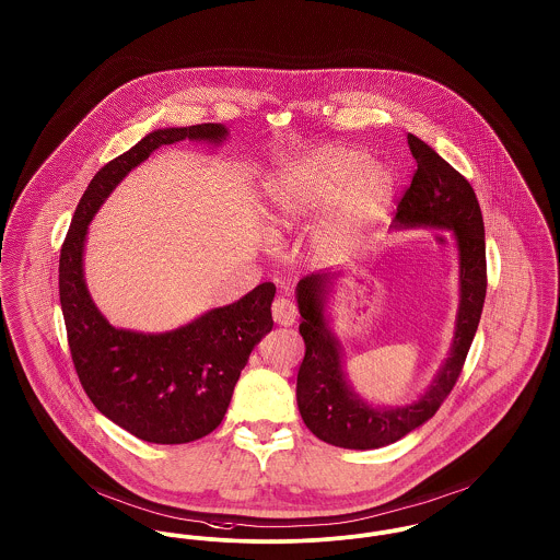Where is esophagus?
Instances as JSON below:
<instances>
[{"mask_svg":"<svg viewBox=\"0 0 560 560\" xmlns=\"http://www.w3.org/2000/svg\"><path fill=\"white\" fill-rule=\"evenodd\" d=\"M271 316L278 325L282 327H291L298 320V307L293 301L289 299L278 298L271 303Z\"/></svg>","mask_w":560,"mask_h":560,"instance_id":"esophagus-1","label":"esophagus"}]
</instances>
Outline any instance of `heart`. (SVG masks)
<instances>
[{"mask_svg": "<svg viewBox=\"0 0 560 560\" xmlns=\"http://www.w3.org/2000/svg\"><path fill=\"white\" fill-rule=\"evenodd\" d=\"M393 197V174L370 163L365 150L320 144L265 178L262 223L271 237H282L325 209L312 229V250L336 259L363 242L388 212Z\"/></svg>", "mask_w": 560, "mask_h": 560, "instance_id": "b5f03b06", "label": "heart"}]
</instances>
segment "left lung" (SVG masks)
I'll use <instances>...</instances> for the list:
<instances>
[{"instance_id":"8db88e82","label":"left lung","mask_w":560,"mask_h":560,"mask_svg":"<svg viewBox=\"0 0 560 560\" xmlns=\"http://www.w3.org/2000/svg\"><path fill=\"white\" fill-rule=\"evenodd\" d=\"M416 174L397 206L393 231H450L458 257V307L447 357L431 384L404 406L365 399L343 368V348L331 327V298L341 273H312L295 287L305 357L298 373L299 413L323 442L348 450L388 446L440 410L460 375L478 331L486 298L482 210L471 185L435 150L408 136Z\"/></svg>"}]
</instances>
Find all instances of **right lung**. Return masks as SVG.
<instances>
[{
    "label": "right lung",
    "mask_w": 560,
    "mask_h": 560,
    "mask_svg": "<svg viewBox=\"0 0 560 560\" xmlns=\"http://www.w3.org/2000/svg\"><path fill=\"white\" fill-rule=\"evenodd\" d=\"M185 140L223 147L229 129L221 122L154 129L104 165L75 208L59 259V298L80 384L108 420L150 444H187L212 433L250 352L273 327L271 282L159 334L114 327L89 293V224L131 170Z\"/></svg>",
    "instance_id": "1"
}]
</instances>
